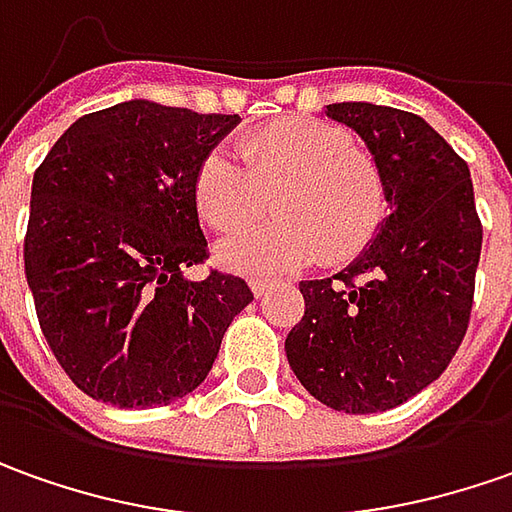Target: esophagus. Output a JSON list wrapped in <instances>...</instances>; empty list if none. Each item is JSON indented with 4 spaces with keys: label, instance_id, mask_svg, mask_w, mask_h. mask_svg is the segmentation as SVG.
I'll use <instances>...</instances> for the list:
<instances>
[{
    "label": "esophagus",
    "instance_id": "1",
    "mask_svg": "<svg viewBox=\"0 0 512 512\" xmlns=\"http://www.w3.org/2000/svg\"><path fill=\"white\" fill-rule=\"evenodd\" d=\"M274 286H277V280H266V277H255V280H252V291H255V297L269 294Z\"/></svg>",
    "mask_w": 512,
    "mask_h": 512
}]
</instances>
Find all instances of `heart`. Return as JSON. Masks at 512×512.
I'll list each match as a JSON object with an SVG mask.
<instances>
[{"label": "heart", "mask_w": 512, "mask_h": 512, "mask_svg": "<svg viewBox=\"0 0 512 512\" xmlns=\"http://www.w3.org/2000/svg\"><path fill=\"white\" fill-rule=\"evenodd\" d=\"M206 226L235 235L269 209L283 218L223 240L218 257L235 272L274 274L323 257L351 263L391 215L388 175L345 127L311 115L277 118L240 138V155L212 150L192 181Z\"/></svg>", "instance_id": "b5f03b06"}]
</instances>
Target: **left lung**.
Here are the masks:
<instances>
[{
  "label": "left lung",
  "mask_w": 512,
  "mask_h": 512,
  "mask_svg": "<svg viewBox=\"0 0 512 512\" xmlns=\"http://www.w3.org/2000/svg\"><path fill=\"white\" fill-rule=\"evenodd\" d=\"M357 130L391 186V215L348 269L303 280L291 371L343 414L397 408L442 377L465 340L482 221L465 158L419 115L365 101L328 104Z\"/></svg>",
  "instance_id": "8db88e82"
}]
</instances>
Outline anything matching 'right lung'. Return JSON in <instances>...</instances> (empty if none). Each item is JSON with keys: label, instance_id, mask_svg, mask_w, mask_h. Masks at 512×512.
<instances>
[{"label": "right lung", "instance_id": "right-lung-1", "mask_svg": "<svg viewBox=\"0 0 512 512\" xmlns=\"http://www.w3.org/2000/svg\"><path fill=\"white\" fill-rule=\"evenodd\" d=\"M238 115L124 101L81 115L33 175L25 274L64 374L115 408H161L212 371L243 277L209 257L195 169Z\"/></svg>", "mask_w": 512, "mask_h": 512}]
</instances>
